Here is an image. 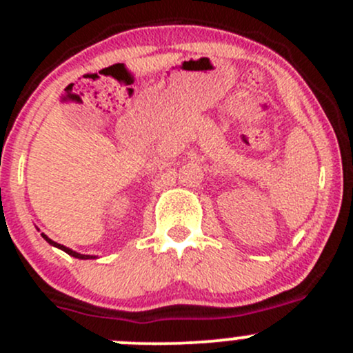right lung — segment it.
I'll return each mask as SVG.
<instances>
[{
	"label": "right lung",
	"mask_w": 353,
	"mask_h": 353,
	"mask_svg": "<svg viewBox=\"0 0 353 353\" xmlns=\"http://www.w3.org/2000/svg\"><path fill=\"white\" fill-rule=\"evenodd\" d=\"M42 236H43V239H46V240H47V242H49L50 245H54V247L61 248V250H64V252H65V254L72 255V257H76V259H92V257H91V255H83V254H77V252L70 250V248H68V247H64V245H61V243L54 242V240H50V239H49V236H47V235H43V233H42Z\"/></svg>",
	"instance_id": "right-lung-1"
}]
</instances>
